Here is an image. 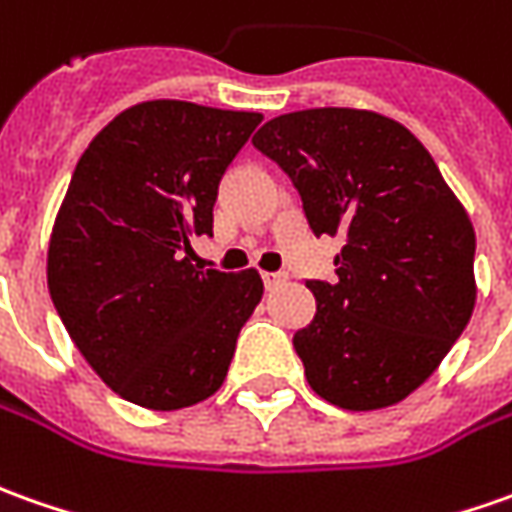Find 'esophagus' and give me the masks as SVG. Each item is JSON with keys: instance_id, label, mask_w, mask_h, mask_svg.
Listing matches in <instances>:
<instances>
[{"instance_id": "obj_1", "label": "esophagus", "mask_w": 512, "mask_h": 512, "mask_svg": "<svg viewBox=\"0 0 512 512\" xmlns=\"http://www.w3.org/2000/svg\"><path fill=\"white\" fill-rule=\"evenodd\" d=\"M280 283H285V274H269V271H266V274H263V285H266V288H277V285Z\"/></svg>"}]
</instances>
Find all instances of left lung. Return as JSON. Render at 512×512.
Returning a JSON list of instances; mask_svg holds the SVG:
<instances>
[{
	"label": "left lung",
	"mask_w": 512,
	"mask_h": 512,
	"mask_svg": "<svg viewBox=\"0 0 512 512\" xmlns=\"http://www.w3.org/2000/svg\"><path fill=\"white\" fill-rule=\"evenodd\" d=\"M288 173L314 235H342L336 280L294 350L319 398L350 412L412 395L474 314L471 218L420 139L384 114L305 109L252 137Z\"/></svg>",
	"instance_id": "obj_1"
}]
</instances>
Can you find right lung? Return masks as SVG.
I'll list each match as a JSON object with an SVG mask.
<instances>
[{
  "label": "right lung",
  "mask_w": 512,
  "mask_h": 512,
  "mask_svg": "<svg viewBox=\"0 0 512 512\" xmlns=\"http://www.w3.org/2000/svg\"><path fill=\"white\" fill-rule=\"evenodd\" d=\"M263 114L148 100L78 159L55 215L47 285L66 333L125 401L173 412L224 384L263 297L255 269L193 263L229 162Z\"/></svg>",
  "instance_id": "obj_1"
}]
</instances>
